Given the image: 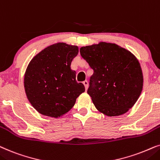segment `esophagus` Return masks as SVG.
Listing matches in <instances>:
<instances>
[{
  "label": "esophagus",
  "mask_w": 160,
  "mask_h": 160,
  "mask_svg": "<svg viewBox=\"0 0 160 160\" xmlns=\"http://www.w3.org/2000/svg\"><path fill=\"white\" fill-rule=\"evenodd\" d=\"M83 85L85 86V88H86V90L88 89V82L87 81V80H85L83 82Z\"/></svg>",
  "instance_id": "esophagus-1"
}]
</instances>
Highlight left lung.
Listing matches in <instances>:
<instances>
[{"instance_id": "left-lung-1", "label": "left lung", "mask_w": 160, "mask_h": 160, "mask_svg": "<svg viewBox=\"0 0 160 160\" xmlns=\"http://www.w3.org/2000/svg\"><path fill=\"white\" fill-rule=\"evenodd\" d=\"M80 55L93 70L87 93L99 112L123 115L133 107L143 85L137 58L116 44L99 42L82 47Z\"/></svg>"}]
</instances>
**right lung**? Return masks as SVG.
Masks as SVG:
<instances>
[{"label":"right lung","mask_w":160,"mask_h":160,"mask_svg":"<svg viewBox=\"0 0 160 160\" xmlns=\"http://www.w3.org/2000/svg\"><path fill=\"white\" fill-rule=\"evenodd\" d=\"M78 47L59 42L44 49L28 66L24 87L28 99L39 113L58 118L74 105L85 91L76 80L71 63L78 54Z\"/></svg>","instance_id":"obj_1"}]
</instances>
